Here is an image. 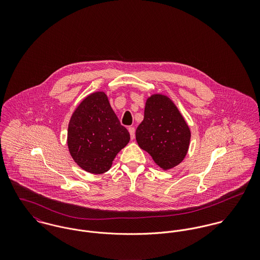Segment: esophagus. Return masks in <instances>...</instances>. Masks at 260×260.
Wrapping results in <instances>:
<instances>
[{"label": "esophagus", "mask_w": 260, "mask_h": 260, "mask_svg": "<svg viewBox=\"0 0 260 260\" xmlns=\"http://www.w3.org/2000/svg\"><path fill=\"white\" fill-rule=\"evenodd\" d=\"M128 131H129V133H130L131 139H134V137H135V128H134V127H129V128H128Z\"/></svg>", "instance_id": "obj_1"}]
</instances>
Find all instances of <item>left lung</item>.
<instances>
[{
	"label": "left lung",
	"mask_w": 260,
	"mask_h": 260,
	"mask_svg": "<svg viewBox=\"0 0 260 260\" xmlns=\"http://www.w3.org/2000/svg\"><path fill=\"white\" fill-rule=\"evenodd\" d=\"M190 137L184 118L168 97L155 94L147 99L144 119L136 129V140L158 166L167 170L181 163Z\"/></svg>",
	"instance_id": "8db88e82"
}]
</instances>
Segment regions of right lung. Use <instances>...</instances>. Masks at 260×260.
Masks as SVG:
<instances>
[{
  "instance_id": "1",
  "label": "right lung",
  "mask_w": 260,
  "mask_h": 260,
  "mask_svg": "<svg viewBox=\"0 0 260 260\" xmlns=\"http://www.w3.org/2000/svg\"><path fill=\"white\" fill-rule=\"evenodd\" d=\"M130 140L128 130L112 110L107 95L96 92L75 110L68 127V147L85 171L101 174L110 169L117 153Z\"/></svg>"
}]
</instances>
